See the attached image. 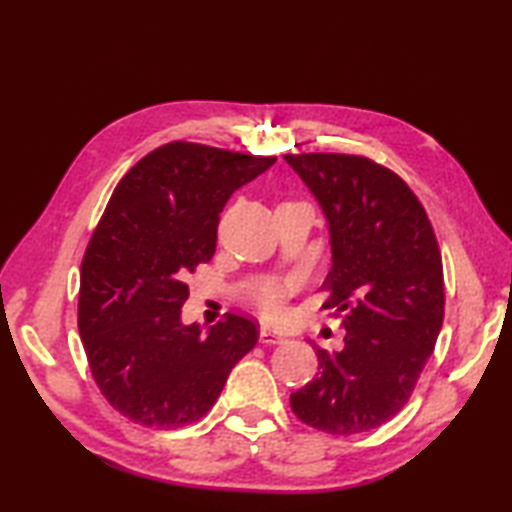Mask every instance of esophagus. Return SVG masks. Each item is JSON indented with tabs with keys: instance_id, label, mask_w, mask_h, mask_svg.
I'll return each mask as SVG.
<instances>
[{
	"instance_id": "obj_1",
	"label": "esophagus",
	"mask_w": 512,
	"mask_h": 512,
	"mask_svg": "<svg viewBox=\"0 0 512 512\" xmlns=\"http://www.w3.org/2000/svg\"><path fill=\"white\" fill-rule=\"evenodd\" d=\"M259 341L266 343V345H275V343H282V341H284V336H282V334H277V332H273V329L262 327V329H259Z\"/></svg>"
}]
</instances>
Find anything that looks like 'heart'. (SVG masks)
<instances>
[{"mask_svg": "<svg viewBox=\"0 0 512 512\" xmlns=\"http://www.w3.org/2000/svg\"><path fill=\"white\" fill-rule=\"evenodd\" d=\"M287 296H289V287H284L280 282L266 280L255 287L253 302L264 316L277 318L284 311V305H287Z\"/></svg>", "mask_w": 512, "mask_h": 512, "instance_id": "b5f03b06", "label": "heart"}]
</instances>
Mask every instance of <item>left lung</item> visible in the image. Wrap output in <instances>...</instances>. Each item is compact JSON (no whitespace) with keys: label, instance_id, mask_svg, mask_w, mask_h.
<instances>
[{"label":"left lung","instance_id":"1","mask_svg":"<svg viewBox=\"0 0 512 512\" xmlns=\"http://www.w3.org/2000/svg\"><path fill=\"white\" fill-rule=\"evenodd\" d=\"M325 212L332 268L325 309L343 318L345 345H314L318 375L291 409L318 431L375 429L409 402L443 327V259L418 196L363 155H284Z\"/></svg>","mask_w":512,"mask_h":512}]
</instances>
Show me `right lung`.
I'll list each match as a JSON object with an SVG mask.
<instances>
[{
    "instance_id": "add662e5",
    "label": "right lung",
    "mask_w": 512,
    "mask_h": 512,
    "mask_svg": "<svg viewBox=\"0 0 512 512\" xmlns=\"http://www.w3.org/2000/svg\"><path fill=\"white\" fill-rule=\"evenodd\" d=\"M275 160L169 142L112 192L83 255L79 332L101 395L128 420L155 429L201 420L255 348V320L225 314L203 336L180 309L187 273L214 255L228 198Z\"/></svg>"
}]
</instances>
